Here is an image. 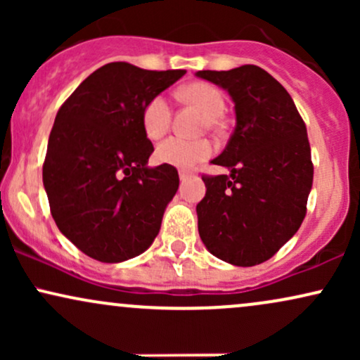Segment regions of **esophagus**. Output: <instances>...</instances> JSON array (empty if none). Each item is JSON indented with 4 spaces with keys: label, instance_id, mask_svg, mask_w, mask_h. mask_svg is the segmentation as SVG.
Returning <instances> with one entry per match:
<instances>
[{
    "label": "esophagus",
    "instance_id": "esophagus-1",
    "mask_svg": "<svg viewBox=\"0 0 360 360\" xmlns=\"http://www.w3.org/2000/svg\"><path fill=\"white\" fill-rule=\"evenodd\" d=\"M191 176H193V172H189V171H179V179L183 181V183H184L186 179H189V177H191Z\"/></svg>",
    "mask_w": 360,
    "mask_h": 360
}]
</instances>
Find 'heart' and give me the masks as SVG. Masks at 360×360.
<instances>
[{
	"label": "heart",
	"mask_w": 360,
	"mask_h": 360,
	"mask_svg": "<svg viewBox=\"0 0 360 360\" xmlns=\"http://www.w3.org/2000/svg\"><path fill=\"white\" fill-rule=\"evenodd\" d=\"M186 100L194 103L203 110V113L212 122H217L225 111V98L212 84L206 82H194L183 89ZM171 103L164 94L154 96L147 103L142 111V127L146 135L150 140H157L167 134L171 127ZM213 147L206 140H188L183 137H171L164 140L155 150V159L164 166L177 169H193L205 159L212 155Z\"/></svg>",
	"instance_id": "b5f03b06"
}]
</instances>
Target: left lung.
<instances>
[{
	"label": "left lung",
	"mask_w": 360,
	"mask_h": 360,
	"mask_svg": "<svg viewBox=\"0 0 360 360\" xmlns=\"http://www.w3.org/2000/svg\"><path fill=\"white\" fill-rule=\"evenodd\" d=\"M194 76L230 94L237 122L212 160L230 174L203 177L198 232L214 257L255 266L298 232L307 214L313 184L307 127L288 91L257 65Z\"/></svg>",
	"instance_id": "8db88e82"
}]
</instances>
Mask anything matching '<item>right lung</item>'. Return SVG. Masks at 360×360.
Masks as SVG:
<instances>
[{"label":"right lung","mask_w":360,"mask_h":360,"mask_svg":"<svg viewBox=\"0 0 360 360\" xmlns=\"http://www.w3.org/2000/svg\"><path fill=\"white\" fill-rule=\"evenodd\" d=\"M184 74L110 62L60 106L44 188L62 235L89 257L123 262L146 252L159 233L179 176L172 166H148L154 147L142 111Z\"/></svg>","instance_id":"add662e5"}]
</instances>
